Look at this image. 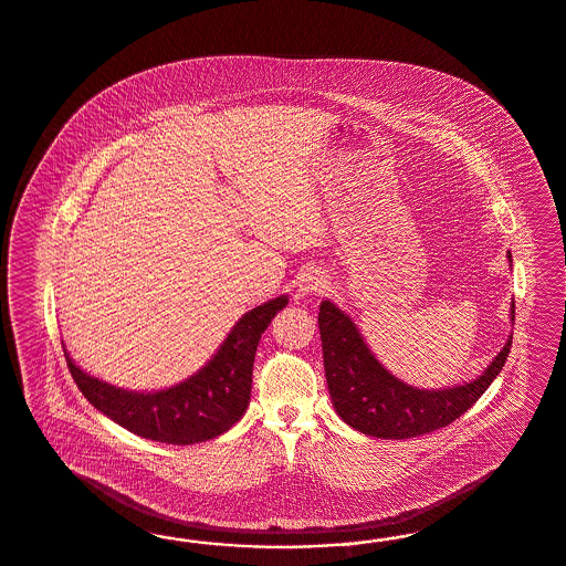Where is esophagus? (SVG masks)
Returning a JSON list of instances; mask_svg holds the SVG:
<instances>
[{"instance_id": "34e87169", "label": "esophagus", "mask_w": 566, "mask_h": 566, "mask_svg": "<svg viewBox=\"0 0 566 566\" xmlns=\"http://www.w3.org/2000/svg\"><path fill=\"white\" fill-rule=\"evenodd\" d=\"M326 289V277L319 272H305L298 282H296V291L301 294H315L322 293Z\"/></svg>"}]
</instances>
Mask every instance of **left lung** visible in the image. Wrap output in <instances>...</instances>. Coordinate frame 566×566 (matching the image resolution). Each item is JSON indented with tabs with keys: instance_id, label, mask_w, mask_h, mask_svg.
<instances>
[{
	"instance_id": "8db88e82",
	"label": "left lung",
	"mask_w": 566,
	"mask_h": 566,
	"mask_svg": "<svg viewBox=\"0 0 566 566\" xmlns=\"http://www.w3.org/2000/svg\"><path fill=\"white\" fill-rule=\"evenodd\" d=\"M512 261V254L507 253ZM514 322V303H512ZM324 370L336 413L378 439H411L443 429L470 410L506 364L512 338L476 380L441 390L416 389L395 378L371 355L352 317L331 301L319 305Z\"/></svg>"
}]
</instances>
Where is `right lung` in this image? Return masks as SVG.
Masks as SVG:
<instances>
[{
	"label": "right lung",
	"instance_id": "right-lung-1",
	"mask_svg": "<svg viewBox=\"0 0 566 566\" xmlns=\"http://www.w3.org/2000/svg\"><path fill=\"white\" fill-rule=\"evenodd\" d=\"M286 303L282 294L244 313L211 361L171 389H117L81 370L64 353L66 364L85 399L123 429L158 443H200L232 429L249 408L259 338Z\"/></svg>",
	"mask_w": 566,
	"mask_h": 566
}]
</instances>
